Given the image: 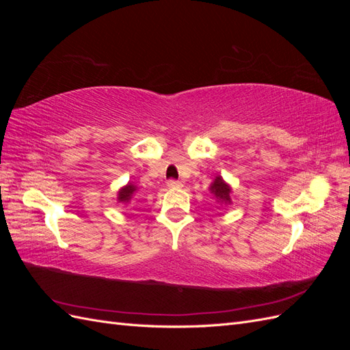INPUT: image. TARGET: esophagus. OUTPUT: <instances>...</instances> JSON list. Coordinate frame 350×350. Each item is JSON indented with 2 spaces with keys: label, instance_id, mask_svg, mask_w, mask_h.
<instances>
[{
  "label": "esophagus",
  "instance_id": "1",
  "mask_svg": "<svg viewBox=\"0 0 350 350\" xmlns=\"http://www.w3.org/2000/svg\"><path fill=\"white\" fill-rule=\"evenodd\" d=\"M167 187H169V188H181V187H183V183L175 181V179H171V181H167Z\"/></svg>",
  "mask_w": 350,
  "mask_h": 350
}]
</instances>
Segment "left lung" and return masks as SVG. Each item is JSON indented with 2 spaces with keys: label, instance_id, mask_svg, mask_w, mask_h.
<instances>
[{
  "label": "left lung",
  "instance_id": "obj_1",
  "mask_svg": "<svg viewBox=\"0 0 350 350\" xmlns=\"http://www.w3.org/2000/svg\"><path fill=\"white\" fill-rule=\"evenodd\" d=\"M208 191L211 193V196L215 197L216 203L219 206L232 204V198H230L232 197V187L220 175H216L213 183H211L208 187Z\"/></svg>",
  "mask_w": 350,
  "mask_h": 350
}]
</instances>
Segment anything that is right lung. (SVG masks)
<instances>
[{"instance_id": "1", "label": "right lung", "mask_w": 350, "mask_h": 350, "mask_svg": "<svg viewBox=\"0 0 350 350\" xmlns=\"http://www.w3.org/2000/svg\"><path fill=\"white\" fill-rule=\"evenodd\" d=\"M135 193H137V187L134 184L129 183V184L121 187L118 189V194H116V201H118V204L129 206L131 203V200L134 198Z\"/></svg>"}]
</instances>
